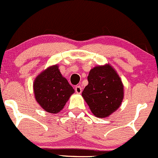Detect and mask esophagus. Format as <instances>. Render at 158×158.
<instances>
[{
    "mask_svg": "<svg viewBox=\"0 0 158 158\" xmlns=\"http://www.w3.org/2000/svg\"><path fill=\"white\" fill-rule=\"evenodd\" d=\"M75 91L76 93L81 94V92H82V87H81V86H77V87H75Z\"/></svg>",
    "mask_w": 158,
    "mask_h": 158,
    "instance_id": "1",
    "label": "esophagus"
}]
</instances>
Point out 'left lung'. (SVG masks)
Listing matches in <instances>:
<instances>
[{
  "mask_svg": "<svg viewBox=\"0 0 158 158\" xmlns=\"http://www.w3.org/2000/svg\"><path fill=\"white\" fill-rule=\"evenodd\" d=\"M88 84L82 97L97 118H105L116 111L124 99V84L116 70L109 64L90 71Z\"/></svg>",
  "mask_w": 158,
  "mask_h": 158,
  "instance_id": "1",
  "label": "left lung"
}]
</instances>
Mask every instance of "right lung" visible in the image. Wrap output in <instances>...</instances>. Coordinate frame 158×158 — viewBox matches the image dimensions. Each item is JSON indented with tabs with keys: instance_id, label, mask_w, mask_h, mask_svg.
Instances as JSON below:
<instances>
[{
	"instance_id": "1",
	"label": "right lung",
	"mask_w": 158,
	"mask_h": 158,
	"mask_svg": "<svg viewBox=\"0 0 158 158\" xmlns=\"http://www.w3.org/2000/svg\"><path fill=\"white\" fill-rule=\"evenodd\" d=\"M33 89L36 101L45 111L51 114L59 113L74 93L57 64L41 71L34 79Z\"/></svg>"
}]
</instances>
